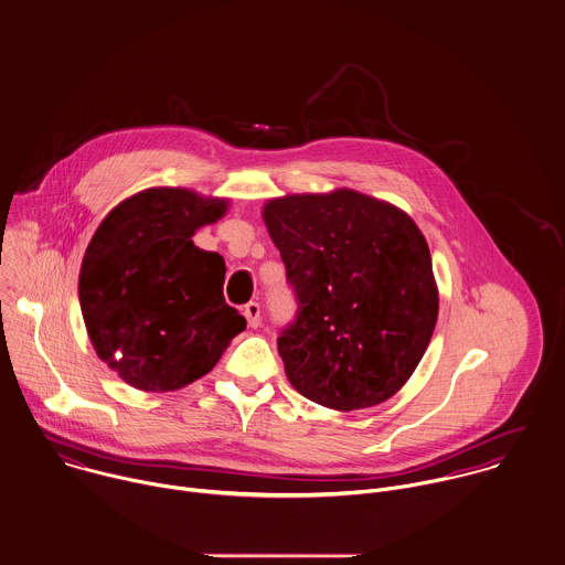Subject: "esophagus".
I'll use <instances>...</instances> for the list:
<instances>
[{
	"label": "esophagus",
	"mask_w": 565,
	"mask_h": 565,
	"mask_svg": "<svg viewBox=\"0 0 565 565\" xmlns=\"http://www.w3.org/2000/svg\"><path fill=\"white\" fill-rule=\"evenodd\" d=\"M243 316H245L249 328H258V323H260V305L258 302H247L243 307Z\"/></svg>",
	"instance_id": "esophagus-1"
}]
</instances>
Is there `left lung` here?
<instances>
[{"label":"left lung","instance_id":"left-lung-1","mask_svg":"<svg viewBox=\"0 0 565 565\" xmlns=\"http://www.w3.org/2000/svg\"><path fill=\"white\" fill-rule=\"evenodd\" d=\"M263 222L300 307L278 337L294 390L334 411L390 401L422 361L439 313L417 224L354 189L271 198Z\"/></svg>","mask_w":565,"mask_h":565}]
</instances>
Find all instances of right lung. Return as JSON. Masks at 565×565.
Instances as JSON below:
<instances>
[{
	"instance_id": "add662e5",
	"label": "right lung",
	"mask_w": 565,
	"mask_h": 565,
	"mask_svg": "<svg viewBox=\"0 0 565 565\" xmlns=\"http://www.w3.org/2000/svg\"><path fill=\"white\" fill-rule=\"evenodd\" d=\"M228 198L150 186L119 202L82 258V318L97 356L141 392H175L209 374L245 318L224 300L226 263L193 243Z\"/></svg>"
}]
</instances>
